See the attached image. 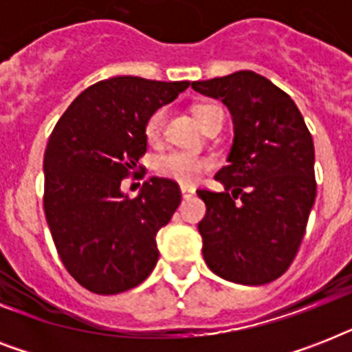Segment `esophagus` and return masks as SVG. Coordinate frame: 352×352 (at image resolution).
<instances>
[{
	"mask_svg": "<svg viewBox=\"0 0 352 352\" xmlns=\"http://www.w3.org/2000/svg\"><path fill=\"white\" fill-rule=\"evenodd\" d=\"M181 193H182V197H184V199H190L193 193H195V190H193V188H190V186H181Z\"/></svg>",
	"mask_w": 352,
	"mask_h": 352,
	"instance_id": "obj_1",
	"label": "esophagus"
}]
</instances>
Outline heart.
<instances>
[{
  "instance_id": "b5f03b06",
  "label": "heart",
  "mask_w": 352,
  "mask_h": 352,
  "mask_svg": "<svg viewBox=\"0 0 352 352\" xmlns=\"http://www.w3.org/2000/svg\"><path fill=\"white\" fill-rule=\"evenodd\" d=\"M217 106L214 104H201V106L195 107V118L199 120V124H203L204 117L208 115L212 109H215ZM164 118L166 113L164 109H159L155 111L151 117L148 118L146 126H144V135L148 138L149 142H157L162 133V127H164ZM212 168V162L210 159L203 157V155L197 153H188V151H168V153H162L157 157L155 160V171L159 173L160 177L164 179H171V181L179 182V184H184V186H190V184H195L199 181V177L203 175L204 171H208Z\"/></svg>"
}]
</instances>
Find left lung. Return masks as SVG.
Instances as JSON below:
<instances>
[{"label":"left lung","mask_w":352,"mask_h":352,"mask_svg":"<svg viewBox=\"0 0 352 352\" xmlns=\"http://www.w3.org/2000/svg\"><path fill=\"white\" fill-rule=\"evenodd\" d=\"M192 87L228 107L235 133L215 175L225 192L197 190L204 261L234 283H270L294 261L316 199L311 131L294 100L254 71Z\"/></svg>","instance_id":"1"}]
</instances>
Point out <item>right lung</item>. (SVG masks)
<instances>
[{"mask_svg":"<svg viewBox=\"0 0 352 352\" xmlns=\"http://www.w3.org/2000/svg\"><path fill=\"white\" fill-rule=\"evenodd\" d=\"M188 85L102 80L82 91L52 129L43 157L47 225L63 267L95 294L133 289L157 265V232L179 208V184L151 177L129 199L120 182L140 168L148 118Z\"/></svg>","mask_w":352,"mask_h":352,"instance_id":"obj_1","label":"right lung"}]
</instances>
